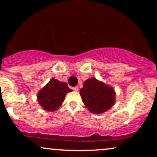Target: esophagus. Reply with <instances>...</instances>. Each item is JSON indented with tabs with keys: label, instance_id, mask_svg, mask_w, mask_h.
<instances>
[{
	"label": "esophagus",
	"instance_id": "34e87169",
	"mask_svg": "<svg viewBox=\"0 0 157 157\" xmlns=\"http://www.w3.org/2000/svg\"><path fill=\"white\" fill-rule=\"evenodd\" d=\"M73 89H74V91H77L79 90V89H78V86H75V87H74L73 88Z\"/></svg>",
	"mask_w": 157,
	"mask_h": 157
}]
</instances>
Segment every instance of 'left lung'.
Returning <instances> with one entry per match:
<instances>
[{
  "mask_svg": "<svg viewBox=\"0 0 157 157\" xmlns=\"http://www.w3.org/2000/svg\"><path fill=\"white\" fill-rule=\"evenodd\" d=\"M80 94L88 110L97 114L109 110L116 100V92L113 88L94 77L85 81Z\"/></svg>",
  "mask_w": 157,
  "mask_h": 157,
  "instance_id": "8db88e82",
  "label": "left lung"
}]
</instances>
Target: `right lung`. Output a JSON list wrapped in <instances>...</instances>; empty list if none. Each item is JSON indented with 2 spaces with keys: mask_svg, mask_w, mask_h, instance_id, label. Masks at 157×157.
<instances>
[{
  "mask_svg": "<svg viewBox=\"0 0 157 157\" xmlns=\"http://www.w3.org/2000/svg\"><path fill=\"white\" fill-rule=\"evenodd\" d=\"M72 91L65 82L52 78L37 94V101L46 111H55L60 108L66 94Z\"/></svg>",
  "mask_w": 157,
  "mask_h": 157,
  "instance_id": "add662e5",
  "label": "right lung"
}]
</instances>
